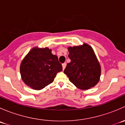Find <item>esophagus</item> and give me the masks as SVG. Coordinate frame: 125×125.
<instances>
[{
  "mask_svg": "<svg viewBox=\"0 0 125 125\" xmlns=\"http://www.w3.org/2000/svg\"><path fill=\"white\" fill-rule=\"evenodd\" d=\"M66 63H64L62 64V67H63V70H65V67H66Z\"/></svg>",
  "mask_w": 125,
  "mask_h": 125,
  "instance_id": "obj_1",
  "label": "esophagus"
}]
</instances>
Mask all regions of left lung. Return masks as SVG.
<instances>
[{"label": "left lung", "mask_w": 125, "mask_h": 125, "mask_svg": "<svg viewBox=\"0 0 125 125\" xmlns=\"http://www.w3.org/2000/svg\"><path fill=\"white\" fill-rule=\"evenodd\" d=\"M68 51L71 62L64 73L70 81L83 90L95 86L100 80L101 67L91 46L83 43L69 47Z\"/></svg>", "instance_id": "obj_1"}]
</instances>
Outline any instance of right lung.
<instances>
[{"label":"right lung","mask_w":125,"mask_h":125,"mask_svg":"<svg viewBox=\"0 0 125 125\" xmlns=\"http://www.w3.org/2000/svg\"><path fill=\"white\" fill-rule=\"evenodd\" d=\"M22 80L33 89L40 90L54 81L62 66L48 48H33L22 60L20 67Z\"/></svg>","instance_id":"right-lung-1"}]
</instances>
